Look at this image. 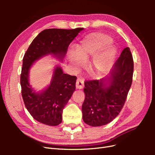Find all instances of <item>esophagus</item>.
Instances as JSON below:
<instances>
[{
  "label": "esophagus",
  "instance_id": "esophagus-1",
  "mask_svg": "<svg viewBox=\"0 0 155 155\" xmlns=\"http://www.w3.org/2000/svg\"><path fill=\"white\" fill-rule=\"evenodd\" d=\"M76 87L77 89H82L84 87V82L83 79H78L76 83Z\"/></svg>",
  "mask_w": 155,
  "mask_h": 155
}]
</instances>
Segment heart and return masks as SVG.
<instances>
[{
	"label": "heart",
	"instance_id": "1",
	"mask_svg": "<svg viewBox=\"0 0 155 155\" xmlns=\"http://www.w3.org/2000/svg\"><path fill=\"white\" fill-rule=\"evenodd\" d=\"M112 41L109 36L102 34L87 36L76 46L75 54H70V63L75 69H79L81 63L87 62L94 56L89 66V73L94 77L101 76L110 70L116 58V47L108 45Z\"/></svg>",
	"mask_w": 155,
	"mask_h": 155
}]
</instances>
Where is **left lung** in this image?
I'll use <instances>...</instances> for the list:
<instances>
[{
  "label": "left lung",
  "mask_w": 155,
  "mask_h": 155,
  "mask_svg": "<svg viewBox=\"0 0 155 155\" xmlns=\"http://www.w3.org/2000/svg\"><path fill=\"white\" fill-rule=\"evenodd\" d=\"M134 63L129 47L124 49L110 72L100 80L85 82L83 120L92 127L110 123L122 109L133 81Z\"/></svg>",
  "instance_id": "obj_1"
}]
</instances>
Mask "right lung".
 <instances>
[{
	"label": "right lung",
	"instance_id": "1",
	"mask_svg": "<svg viewBox=\"0 0 155 155\" xmlns=\"http://www.w3.org/2000/svg\"><path fill=\"white\" fill-rule=\"evenodd\" d=\"M83 28H51L40 32L33 40L22 60L21 74L22 96L26 109L35 120L50 126L62 122L65 105L76 89L77 78L64 74L55 65L49 85L36 91L30 83V72L34 63L47 55L63 61L69 45Z\"/></svg>",
	"mask_w": 155,
	"mask_h": 155
}]
</instances>
